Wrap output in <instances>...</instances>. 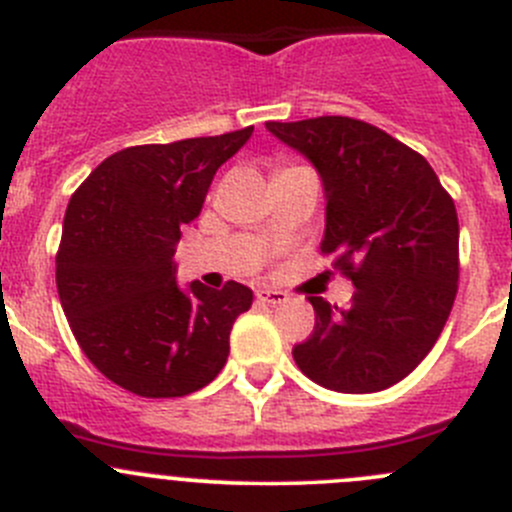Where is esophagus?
<instances>
[{
    "instance_id": "esophagus-1",
    "label": "esophagus",
    "mask_w": 512,
    "mask_h": 512,
    "mask_svg": "<svg viewBox=\"0 0 512 512\" xmlns=\"http://www.w3.org/2000/svg\"><path fill=\"white\" fill-rule=\"evenodd\" d=\"M255 299L260 304H270V307H275V304H285L287 302V292H282V289L260 287L255 292Z\"/></svg>"
}]
</instances>
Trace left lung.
<instances>
[{"label": "left lung", "instance_id": "1", "mask_svg": "<svg viewBox=\"0 0 512 512\" xmlns=\"http://www.w3.org/2000/svg\"><path fill=\"white\" fill-rule=\"evenodd\" d=\"M312 160L327 193L322 255L354 282L347 309L309 297L314 332L294 344L304 376L371 394L409 376L441 337L458 292V215L428 160L349 116L267 121Z\"/></svg>", "mask_w": 512, "mask_h": 512}]
</instances>
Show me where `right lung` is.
Here are the masks:
<instances>
[{"label": "right lung", "instance_id": "1", "mask_svg": "<svg viewBox=\"0 0 512 512\" xmlns=\"http://www.w3.org/2000/svg\"><path fill=\"white\" fill-rule=\"evenodd\" d=\"M252 126L113 153L71 195L56 252V289L81 352L106 379L146 399L208 386L230 354L252 289L175 282L180 227L193 223L213 175Z\"/></svg>", "mask_w": 512, "mask_h": 512}]
</instances>
